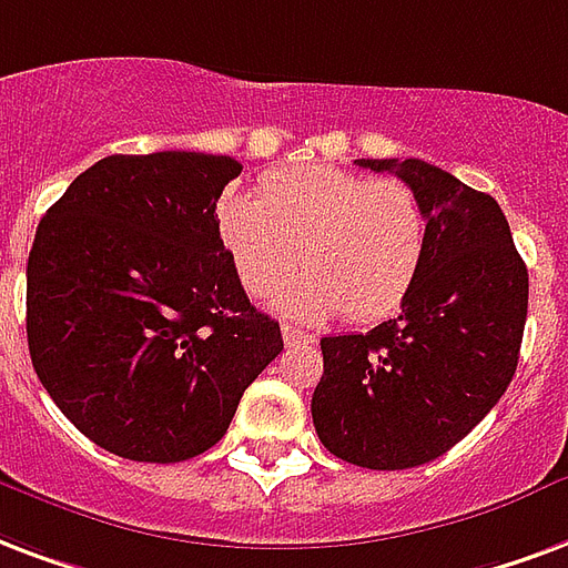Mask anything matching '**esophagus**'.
<instances>
[{"mask_svg": "<svg viewBox=\"0 0 568 568\" xmlns=\"http://www.w3.org/2000/svg\"><path fill=\"white\" fill-rule=\"evenodd\" d=\"M283 343L285 346H301V343H316V337L295 325H283Z\"/></svg>", "mask_w": 568, "mask_h": 568, "instance_id": "esophagus-1", "label": "esophagus"}]
</instances>
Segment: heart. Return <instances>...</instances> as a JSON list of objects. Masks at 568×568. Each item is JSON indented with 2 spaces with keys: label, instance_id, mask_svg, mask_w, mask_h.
<instances>
[{
  "label": "heart",
  "instance_id": "b5f03b06",
  "mask_svg": "<svg viewBox=\"0 0 568 568\" xmlns=\"http://www.w3.org/2000/svg\"><path fill=\"white\" fill-rule=\"evenodd\" d=\"M213 220L252 297L280 288L301 255L306 271L285 285L280 310L304 322L339 310L352 322L390 316L427 255V216L413 186L318 162L280 168L258 192H222Z\"/></svg>",
  "mask_w": 568,
  "mask_h": 568
}]
</instances>
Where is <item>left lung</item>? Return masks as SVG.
Here are the masks:
<instances>
[{"instance_id": "left-lung-1", "label": "left lung", "mask_w": 568, "mask_h": 568, "mask_svg": "<svg viewBox=\"0 0 568 568\" xmlns=\"http://www.w3.org/2000/svg\"><path fill=\"white\" fill-rule=\"evenodd\" d=\"M413 186L427 255L400 316L367 334L322 337L313 424L331 455L409 469L445 455L506 394L527 322V264L503 210L422 159H358Z\"/></svg>"}]
</instances>
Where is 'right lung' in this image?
<instances>
[{
    "label": "right lung",
    "mask_w": 568,
    "mask_h": 568,
    "mask_svg": "<svg viewBox=\"0 0 568 568\" xmlns=\"http://www.w3.org/2000/svg\"><path fill=\"white\" fill-rule=\"evenodd\" d=\"M231 155H108L38 222L27 264L32 367L83 436L141 464L220 443L283 352L220 243Z\"/></svg>",
    "instance_id": "right-lung-1"
}]
</instances>
